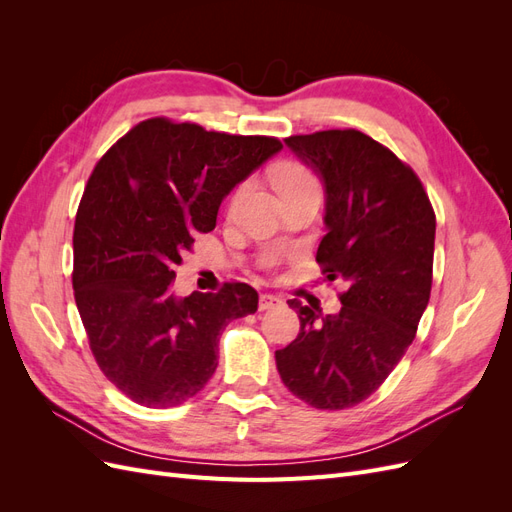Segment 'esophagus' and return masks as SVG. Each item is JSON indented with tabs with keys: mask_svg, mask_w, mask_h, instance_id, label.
<instances>
[{
	"mask_svg": "<svg viewBox=\"0 0 512 512\" xmlns=\"http://www.w3.org/2000/svg\"><path fill=\"white\" fill-rule=\"evenodd\" d=\"M280 305H282V299L277 297V294H271V292L260 294V303H258V307L262 309V312H265V309H271V307H280Z\"/></svg>",
	"mask_w": 512,
	"mask_h": 512,
	"instance_id": "obj_1",
	"label": "esophagus"
}]
</instances>
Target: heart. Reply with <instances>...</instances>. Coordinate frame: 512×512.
Wrapping results in <instances>:
<instances>
[{
	"mask_svg": "<svg viewBox=\"0 0 512 512\" xmlns=\"http://www.w3.org/2000/svg\"><path fill=\"white\" fill-rule=\"evenodd\" d=\"M273 183L277 192H284L288 188H294V185H303V183H316V177L312 170H309L305 164L301 162H284L275 168L273 173ZM277 262L275 254H267L265 258H262L260 265L265 269H271Z\"/></svg>",
	"mask_w": 512,
	"mask_h": 512,
	"instance_id": "b5f03b06",
	"label": "heart"
}]
</instances>
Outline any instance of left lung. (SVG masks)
Returning <instances> with one entry per match:
<instances>
[{"instance_id": "1", "label": "left lung", "mask_w": 512, "mask_h": 512, "mask_svg": "<svg viewBox=\"0 0 512 512\" xmlns=\"http://www.w3.org/2000/svg\"><path fill=\"white\" fill-rule=\"evenodd\" d=\"M286 145L327 188L316 262L346 290L335 316L288 301L301 329L275 363L294 397L346 410L376 393L414 342L431 294L436 213L414 170L359 130L294 134Z\"/></svg>"}]
</instances>
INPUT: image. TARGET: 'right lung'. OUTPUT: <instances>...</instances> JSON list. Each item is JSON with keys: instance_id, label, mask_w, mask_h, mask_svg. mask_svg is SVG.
Here are the masks:
<instances>
[{"instance_id": "right-lung-1", "label": "right lung", "mask_w": 512, "mask_h": 512, "mask_svg": "<svg viewBox=\"0 0 512 512\" xmlns=\"http://www.w3.org/2000/svg\"><path fill=\"white\" fill-rule=\"evenodd\" d=\"M280 149L275 136L151 117L96 164L74 222V301L102 374L136 404L173 408L203 391L226 324L258 309L243 282L177 299L175 265L215 228L222 198Z\"/></svg>"}]
</instances>
